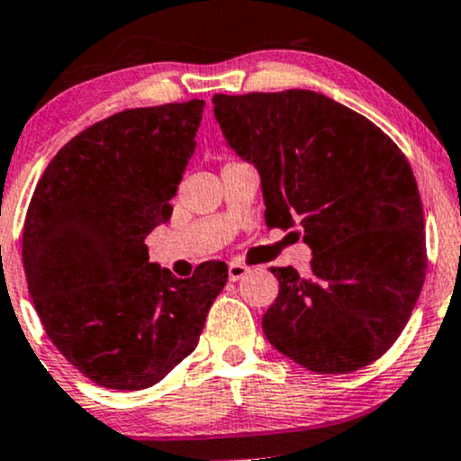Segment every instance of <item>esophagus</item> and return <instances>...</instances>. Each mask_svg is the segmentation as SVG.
I'll return each instance as SVG.
<instances>
[{
    "mask_svg": "<svg viewBox=\"0 0 461 461\" xmlns=\"http://www.w3.org/2000/svg\"><path fill=\"white\" fill-rule=\"evenodd\" d=\"M247 273H249V268L245 267V264L238 262V260H231L230 267H227V275H230V282H238V279L245 277Z\"/></svg>",
    "mask_w": 461,
    "mask_h": 461,
    "instance_id": "1",
    "label": "esophagus"
}]
</instances>
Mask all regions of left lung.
I'll return each instance as SVG.
<instances>
[{
  "label": "left lung",
  "mask_w": 461,
  "mask_h": 461,
  "mask_svg": "<svg viewBox=\"0 0 461 461\" xmlns=\"http://www.w3.org/2000/svg\"><path fill=\"white\" fill-rule=\"evenodd\" d=\"M231 151L260 173L267 225L303 236L312 273L271 268L267 340L314 373H353L394 345L425 282L410 162L366 116L314 91L214 95Z\"/></svg>",
  "instance_id": "obj_1"
}]
</instances>
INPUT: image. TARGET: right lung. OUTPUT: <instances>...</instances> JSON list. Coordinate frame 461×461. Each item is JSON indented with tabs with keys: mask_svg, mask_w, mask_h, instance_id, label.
<instances>
[{
	"mask_svg": "<svg viewBox=\"0 0 461 461\" xmlns=\"http://www.w3.org/2000/svg\"><path fill=\"white\" fill-rule=\"evenodd\" d=\"M203 99L131 108L79 131L39 179L23 225L30 297L58 351L95 384L142 390L197 347L225 262L179 279L149 262L197 147Z\"/></svg>",
	"mask_w": 461,
	"mask_h": 461,
	"instance_id": "right-lung-1",
	"label": "right lung"
}]
</instances>
